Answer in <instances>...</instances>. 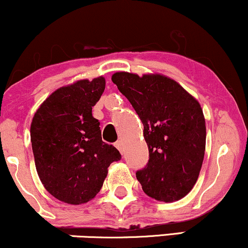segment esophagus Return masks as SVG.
<instances>
[{
	"label": "esophagus",
	"mask_w": 248,
	"mask_h": 248,
	"mask_svg": "<svg viewBox=\"0 0 248 248\" xmlns=\"http://www.w3.org/2000/svg\"><path fill=\"white\" fill-rule=\"evenodd\" d=\"M115 147L118 148L119 152H120V153L124 152V142H122V141H118V142H116V143H115Z\"/></svg>",
	"instance_id": "obj_1"
}]
</instances>
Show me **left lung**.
Returning <instances> with one entry per match:
<instances>
[{"label":"left lung","mask_w":248,"mask_h":248,"mask_svg":"<svg viewBox=\"0 0 248 248\" xmlns=\"http://www.w3.org/2000/svg\"><path fill=\"white\" fill-rule=\"evenodd\" d=\"M112 81L143 124L149 161L136 178L144 193L166 203L186 197L197 182L205 154V118L198 100L160 73L115 72Z\"/></svg>","instance_id":"1"}]
</instances>
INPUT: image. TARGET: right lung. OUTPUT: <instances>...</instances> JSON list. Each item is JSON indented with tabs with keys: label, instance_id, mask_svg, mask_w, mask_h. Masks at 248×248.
I'll return each instance as SVG.
<instances>
[{
	"label": "right lung",
	"instance_id": "obj_1",
	"mask_svg": "<svg viewBox=\"0 0 248 248\" xmlns=\"http://www.w3.org/2000/svg\"><path fill=\"white\" fill-rule=\"evenodd\" d=\"M106 86L102 76L62 86L43 101L30 127L36 170L46 191L80 205L100 191L108 167L120 153L101 140L92 107Z\"/></svg>",
	"mask_w": 248,
	"mask_h": 248
}]
</instances>
